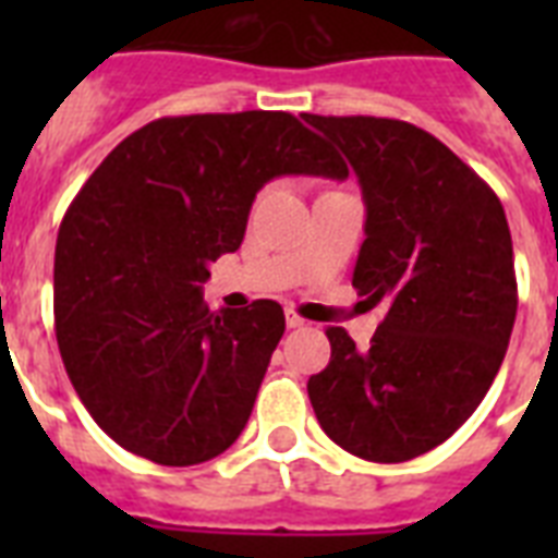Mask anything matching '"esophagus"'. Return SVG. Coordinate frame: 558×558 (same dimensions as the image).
I'll use <instances>...</instances> for the list:
<instances>
[{
    "label": "esophagus",
    "mask_w": 558,
    "mask_h": 558,
    "mask_svg": "<svg viewBox=\"0 0 558 558\" xmlns=\"http://www.w3.org/2000/svg\"><path fill=\"white\" fill-rule=\"evenodd\" d=\"M304 318H301V315H298V313H292V310H289V313H287V327H289V330H301V327H304Z\"/></svg>",
    "instance_id": "34e87169"
}]
</instances>
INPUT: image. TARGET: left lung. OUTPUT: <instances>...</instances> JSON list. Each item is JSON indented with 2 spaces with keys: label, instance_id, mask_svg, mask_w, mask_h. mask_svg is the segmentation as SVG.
Listing matches in <instances>:
<instances>
[{
  "label": "left lung",
  "instance_id": "8db88e82",
  "mask_svg": "<svg viewBox=\"0 0 558 558\" xmlns=\"http://www.w3.org/2000/svg\"><path fill=\"white\" fill-rule=\"evenodd\" d=\"M359 177L365 243L353 287L388 315L371 348L330 327V365L306 381L332 442L402 463L449 440L510 344L519 289L501 199L432 133L371 116H310Z\"/></svg>",
  "mask_w": 558,
  "mask_h": 558
}]
</instances>
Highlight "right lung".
<instances>
[{
  "mask_svg": "<svg viewBox=\"0 0 558 558\" xmlns=\"http://www.w3.org/2000/svg\"><path fill=\"white\" fill-rule=\"evenodd\" d=\"M289 112L179 116L126 135L65 210L54 252L57 348L104 432L161 466L240 437L287 330L275 301L210 313L208 263L236 252L278 177H339Z\"/></svg>",
  "mask_w": 558,
  "mask_h": 558,
  "instance_id": "obj_1",
  "label": "right lung"
}]
</instances>
